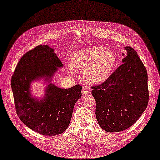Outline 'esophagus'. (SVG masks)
<instances>
[{
	"label": "esophagus",
	"instance_id": "1",
	"mask_svg": "<svg viewBox=\"0 0 160 160\" xmlns=\"http://www.w3.org/2000/svg\"><path fill=\"white\" fill-rule=\"evenodd\" d=\"M89 92V90L87 87H83L82 89V93L83 94V95H85V94H87Z\"/></svg>",
	"mask_w": 160,
	"mask_h": 160
}]
</instances>
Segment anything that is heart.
Returning <instances> with one entry per match:
<instances>
[{
    "label": "heart",
    "mask_w": 160,
    "mask_h": 160,
    "mask_svg": "<svg viewBox=\"0 0 160 160\" xmlns=\"http://www.w3.org/2000/svg\"><path fill=\"white\" fill-rule=\"evenodd\" d=\"M114 53L103 46L93 47L76 51L72 57L69 71L84 70L88 82L99 84L107 80L116 64Z\"/></svg>",
    "instance_id": "heart-1"
}]
</instances>
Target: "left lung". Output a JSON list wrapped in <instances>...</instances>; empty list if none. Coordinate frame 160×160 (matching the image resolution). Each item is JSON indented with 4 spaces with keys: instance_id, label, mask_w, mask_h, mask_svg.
Returning a JSON list of instances; mask_svg holds the SVG:
<instances>
[{
    "instance_id": "8db88e82",
    "label": "left lung",
    "mask_w": 160,
    "mask_h": 160,
    "mask_svg": "<svg viewBox=\"0 0 160 160\" xmlns=\"http://www.w3.org/2000/svg\"><path fill=\"white\" fill-rule=\"evenodd\" d=\"M123 63L103 83L92 86L95 114L99 126L109 132L130 128L141 117L149 102L147 69L137 52L126 47Z\"/></svg>"
}]
</instances>
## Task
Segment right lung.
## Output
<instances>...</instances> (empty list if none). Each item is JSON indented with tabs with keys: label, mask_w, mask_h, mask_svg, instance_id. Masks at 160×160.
Returning a JSON list of instances; mask_svg holds the SVG:
<instances>
[{
	"label": "right lung",
	"mask_w": 160,
	"mask_h": 160,
	"mask_svg": "<svg viewBox=\"0 0 160 160\" xmlns=\"http://www.w3.org/2000/svg\"><path fill=\"white\" fill-rule=\"evenodd\" d=\"M62 66L52 48L38 45L22 56L11 78L15 108L19 119L28 128L45 136L58 135L67 129L74 105L82 96V86L65 89L50 84L41 102L31 97L30 86L39 77L50 78L57 68Z\"/></svg>",
	"instance_id": "obj_1"
}]
</instances>
